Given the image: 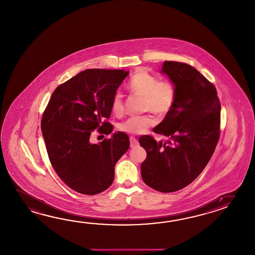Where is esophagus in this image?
I'll return each mask as SVG.
<instances>
[{
  "label": "esophagus",
  "mask_w": 255,
  "mask_h": 255,
  "mask_svg": "<svg viewBox=\"0 0 255 255\" xmlns=\"http://www.w3.org/2000/svg\"><path fill=\"white\" fill-rule=\"evenodd\" d=\"M130 147H135V146L138 145V141H137V139H136L135 137H133V136H130Z\"/></svg>",
  "instance_id": "obj_1"
}]
</instances>
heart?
<instances>
[{
  "label": "heart",
  "mask_w": 255,
  "mask_h": 255,
  "mask_svg": "<svg viewBox=\"0 0 255 255\" xmlns=\"http://www.w3.org/2000/svg\"><path fill=\"white\" fill-rule=\"evenodd\" d=\"M127 87L132 93L142 96V110L144 112H153L159 116H164L176 103L175 86L168 80H159L157 77L144 69H138L131 76ZM111 108L115 115L120 116L124 114L125 103L119 91L114 93ZM154 124L155 118L152 114H143L126 120L120 125V130L130 134H141Z\"/></svg>",
  "instance_id": "obj_1"
}]
</instances>
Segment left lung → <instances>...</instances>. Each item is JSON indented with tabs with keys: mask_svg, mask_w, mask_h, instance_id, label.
<instances>
[{
	"mask_svg": "<svg viewBox=\"0 0 255 255\" xmlns=\"http://www.w3.org/2000/svg\"><path fill=\"white\" fill-rule=\"evenodd\" d=\"M176 89V103L155 133L169 140L141 136L147 156L141 163L143 182L160 192H175L192 183L209 163L221 134V102L214 85L186 63L164 61Z\"/></svg>",
	"mask_w": 255,
	"mask_h": 255,
	"instance_id": "left-lung-1",
	"label": "left lung"
}]
</instances>
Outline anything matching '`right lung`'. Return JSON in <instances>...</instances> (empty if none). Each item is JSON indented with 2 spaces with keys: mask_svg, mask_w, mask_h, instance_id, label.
Listing matches in <instances>:
<instances>
[{
  "mask_svg": "<svg viewBox=\"0 0 255 255\" xmlns=\"http://www.w3.org/2000/svg\"><path fill=\"white\" fill-rule=\"evenodd\" d=\"M129 71L87 69L58 86L42 116L41 130L48 157L68 187L96 195L111 187L114 166L130 147L128 135L118 131L100 143H91L94 130L110 134L114 126L111 102Z\"/></svg>",
  "mask_w": 255,
  "mask_h": 255,
  "instance_id": "1",
  "label": "right lung"
}]
</instances>
